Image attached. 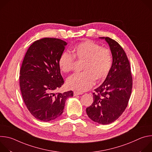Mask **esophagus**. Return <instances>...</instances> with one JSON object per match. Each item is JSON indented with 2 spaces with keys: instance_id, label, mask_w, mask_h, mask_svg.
<instances>
[{
  "instance_id": "1",
  "label": "esophagus",
  "mask_w": 152,
  "mask_h": 152,
  "mask_svg": "<svg viewBox=\"0 0 152 152\" xmlns=\"http://www.w3.org/2000/svg\"><path fill=\"white\" fill-rule=\"evenodd\" d=\"M83 93H80V92H78V91H74V96H78V95H80V94H82Z\"/></svg>"
}]
</instances>
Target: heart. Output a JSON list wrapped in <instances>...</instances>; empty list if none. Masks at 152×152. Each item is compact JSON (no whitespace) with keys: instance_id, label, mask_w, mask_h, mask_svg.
<instances>
[{"instance_id":"heart-1","label":"heart","mask_w":152,"mask_h":152,"mask_svg":"<svg viewBox=\"0 0 152 152\" xmlns=\"http://www.w3.org/2000/svg\"><path fill=\"white\" fill-rule=\"evenodd\" d=\"M72 53L64 52L61 55L58 64L61 71L68 73L73 69L75 58L83 61L81 73L70 76L67 80L70 89L83 92L91 88L95 79L98 81L105 79L113 66V56L110 49L101 47L97 43L89 39L76 45Z\"/></svg>"}]
</instances>
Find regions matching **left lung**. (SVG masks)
Returning a JSON list of instances; mask_svg holds the SVG:
<instances>
[{"mask_svg":"<svg viewBox=\"0 0 152 152\" xmlns=\"http://www.w3.org/2000/svg\"><path fill=\"white\" fill-rule=\"evenodd\" d=\"M108 43L113 55L111 70L103 83L95 89L93 102L86 107L88 116L101 124L118 119L127 106L132 89V76L127 56L118 43L109 37H100Z\"/></svg>","mask_w":152,"mask_h":152,"instance_id":"obj_1","label":"left lung"}]
</instances>
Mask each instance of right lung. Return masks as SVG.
<instances>
[{
    "instance_id": "1",
    "label": "right lung",
    "mask_w": 152,
    "mask_h": 152,
    "mask_svg": "<svg viewBox=\"0 0 152 152\" xmlns=\"http://www.w3.org/2000/svg\"><path fill=\"white\" fill-rule=\"evenodd\" d=\"M67 43L61 39L44 38L28 49L20 70L19 83L23 101L37 120L50 121L59 117L67 98L73 92L55 93L64 81L59 58Z\"/></svg>"
}]
</instances>
